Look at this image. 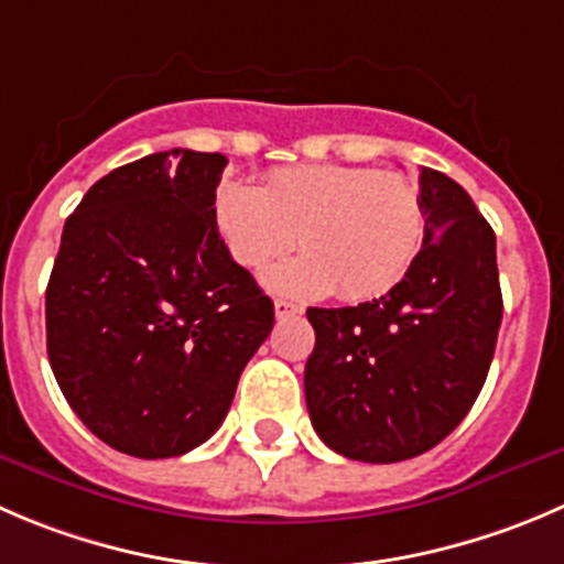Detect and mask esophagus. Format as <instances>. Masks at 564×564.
<instances>
[{"instance_id": "obj_1", "label": "esophagus", "mask_w": 564, "mask_h": 564, "mask_svg": "<svg viewBox=\"0 0 564 564\" xmlns=\"http://www.w3.org/2000/svg\"><path fill=\"white\" fill-rule=\"evenodd\" d=\"M300 305H294V303H289V300H283V297H278L275 300V316L278 319H289V316H297L300 314Z\"/></svg>"}]
</instances>
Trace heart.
<instances>
[{
	"label": "heart",
	"instance_id": "obj_1",
	"mask_svg": "<svg viewBox=\"0 0 564 564\" xmlns=\"http://www.w3.org/2000/svg\"><path fill=\"white\" fill-rule=\"evenodd\" d=\"M228 256L261 270L294 245L300 259L272 267L264 283L289 297H382L413 272L427 245L419 187L399 173L355 165H286L264 189L228 178L212 204Z\"/></svg>",
	"mask_w": 564,
	"mask_h": 564
}]
</instances>
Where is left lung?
I'll return each mask as SVG.
<instances>
[{"instance_id": "1", "label": "left lung", "mask_w": 564, "mask_h": 564, "mask_svg": "<svg viewBox=\"0 0 564 564\" xmlns=\"http://www.w3.org/2000/svg\"><path fill=\"white\" fill-rule=\"evenodd\" d=\"M427 245L393 292L349 308H308L316 344L305 402L316 435L360 463L424 455L466 419L501 325L496 234L471 195L421 167Z\"/></svg>"}]
</instances>
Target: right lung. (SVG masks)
Returning a JSON list of instances; mask_svg holds the SVG:
<instances>
[{
	"label": "right lung",
	"mask_w": 564,
	"mask_h": 564,
	"mask_svg": "<svg viewBox=\"0 0 564 564\" xmlns=\"http://www.w3.org/2000/svg\"><path fill=\"white\" fill-rule=\"evenodd\" d=\"M228 160L171 149L98 178L46 289L57 386L96 438L143 460L215 435L275 308L212 217Z\"/></svg>",
	"instance_id": "add662e5"
}]
</instances>
